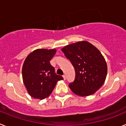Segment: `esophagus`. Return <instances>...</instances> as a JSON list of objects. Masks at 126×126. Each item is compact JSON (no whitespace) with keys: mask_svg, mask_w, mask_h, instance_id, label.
I'll list each match as a JSON object with an SVG mask.
<instances>
[{"mask_svg":"<svg viewBox=\"0 0 126 126\" xmlns=\"http://www.w3.org/2000/svg\"><path fill=\"white\" fill-rule=\"evenodd\" d=\"M62 77H63V78H64V79L65 80V75H63V76H62Z\"/></svg>","mask_w":126,"mask_h":126,"instance_id":"obj_1","label":"esophagus"}]
</instances>
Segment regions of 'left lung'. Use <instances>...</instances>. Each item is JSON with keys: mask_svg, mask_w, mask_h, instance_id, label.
<instances>
[{"mask_svg": "<svg viewBox=\"0 0 126 126\" xmlns=\"http://www.w3.org/2000/svg\"><path fill=\"white\" fill-rule=\"evenodd\" d=\"M61 50L75 69V79L69 85L71 91L80 96L96 93L105 83L107 74V64L102 53L84 40L71 43Z\"/></svg>", "mask_w": 126, "mask_h": 126, "instance_id": "8db88e82", "label": "left lung"}]
</instances>
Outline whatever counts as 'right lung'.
<instances>
[{"mask_svg":"<svg viewBox=\"0 0 126 126\" xmlns=\"http://www.w3.org/2000/svg\"><path fill=\"white\" fill-rule=\"evenodd\" d=\"M57 52L55 48H39L26 57L22 67L23 81L28 93L35 99L43 100L52 93L58 81L63 79L57 75L50 61Z\"/></svg>","mask_w":126,"mask_h":126,"instance_id":"1","label":"right lung"}]
</instances>
